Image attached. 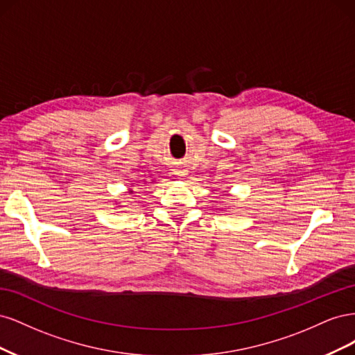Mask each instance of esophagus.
I'll return each mask as SVG.
<instances>
[{
    "instance_id": "34e87169",
    "label": "esophagus",
    "mask_w": 355,
    "mask_h": 355,
    "mask_svg": "<svg viewBox=\"0 0 355 355\" xmlns=\"http://www.w3.org/2000/svg\"><path fill=\"white\" fill-rule=\"evenodd\" d=\"M176 175H178V176H180V178H184V176L187 175V171H185V170H178V171H176Z\"/></svg>"
}]
</instances>
